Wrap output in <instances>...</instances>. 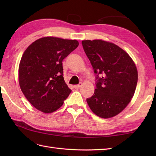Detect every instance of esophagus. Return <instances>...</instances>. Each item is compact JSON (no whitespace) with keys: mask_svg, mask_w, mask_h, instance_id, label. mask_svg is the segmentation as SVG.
<instances>
[{"mask_svg":"<svg viewBox=\"0 0 156 156\" xmlns=\"http://www.w3.org/2000/svg\"><path fill=\"white\" fill-rule=\"evenodd\" d=\"M81 86H82V83H80V84H77V85H74V88H79L81 87Z\"/></svg>","mask_w":156,"mask_h":156,"instance_id":"34e87169","label":"esophagus"}]
</instances>
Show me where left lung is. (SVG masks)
<instances>
[{
  "label": "left lung",
  "instance_id": "1",
  "mask_svg": "<svg viewBox=\"0 0 156 156\" xmlns=\"http://www.w3.org/2000/svg\"><path fill=\"white\" fill-rule=\"evenodd\" d=\"M97 75V88L87 101L94 113L104 119L124 110L133 98L138 79L133 59L118 45L102 39L82 41ZM103 74L101 78L98 75Z\"/></svg>",
  "mask_w": 156,
  "mask_h": 156
}]
</instances>
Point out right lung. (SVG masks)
Returning <instances> with one entry per match:
<instances>
[{
	"label": "right lung",
	"instance_id": "1",
	"mask_svg": "<svg viewBox=\"0 0 156 156\" xmlns=\"http://www.w3.org/2000/svg\"><path fill=\"white\" fill-rule=\"evenodd\" d=\"M76 39L42 37L23 53L19 66V83L27 101L44 113L64 104L71 90L63 76L62 61L78 47Z\"/></svg>",
	"mask_w": 156,
	"mask_h": 156
}]
</instances>
